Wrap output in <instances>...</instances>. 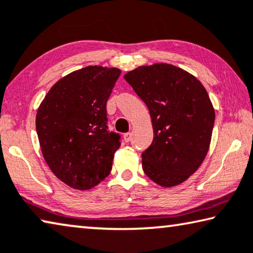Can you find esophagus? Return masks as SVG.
I'll return each instance as SVG.
<instances>
[{
  "instance_id": "1",
  "label": "esophagus",
  "mask_w": 253,
  "mask_h": 253,
  "mask_svg": "<svg viewBox=\"0 0 253 253\" xmlns=\"http://www.w3.org/2000/svg\"><path fill=\"white\" fill-rule=\"evenodd\" d=\"M131 137H132L131 132H126V133L123 134V139H124V141H126V142H129L131 140Z\"/></svg>"
}]
</instances>
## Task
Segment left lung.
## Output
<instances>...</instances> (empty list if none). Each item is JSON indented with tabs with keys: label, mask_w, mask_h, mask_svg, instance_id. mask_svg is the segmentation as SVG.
I'll return each mask as SVG.
<instances>
[{
	"label": "left lung",
	"mask_w": 253,
	"mask_h": 253,
	"mask_svg": "<svg viewBox=\"0 0 253 253\" xmlns=\"http://www.w3.org/2000/svg\"><path fill=\"white\" fill-rule=\"evenodd\" d=\"M149 110L154 140L142 169L164 188L181 183L203 164L211 145L215 110L203 84L167 63L143 65L124 75Z\"/></svg>",
	"instance_id": "obj_1"
}]
</instances>
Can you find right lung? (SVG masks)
I'll return each mask as SVG.
<instances>
[{
	"instance_id": "1",
	"label": "right lung",
	"mask_w": 253,
	"mask_h": 253,
	"mask_svg": "<svg viewBox=\"0 0 253 253\" xmlns=\"http://www.w3.org/2000/svg\"><path fill=\"white\" fill-rule=\"evenodd\" d=\"M118 68L89 65L69 73L49 89L36 115L42 154L65 184L89 190L112 169L120 135L107 127L106 103Z\"/></svg>"
}]
</instances>
